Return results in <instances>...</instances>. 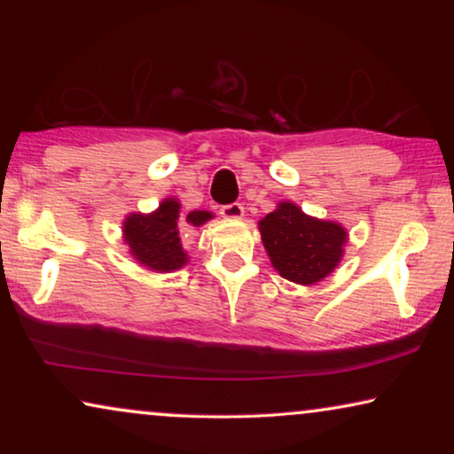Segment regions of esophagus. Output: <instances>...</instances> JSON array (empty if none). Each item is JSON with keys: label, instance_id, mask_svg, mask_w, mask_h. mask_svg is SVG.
<instances>
[{"label": "esophagus", "instance_id": "1", "mask_svg": "<svg viewBox=\"0 0 454 454\" xmlns=\"http://www.w3.org/2000/svg\"><path fill=\"white\" fill-rule=\"evenodd\" d=\"M219 213L223 219L235 221V219H241V216H244V207H241L239 202H231V204H225V207H221Z\"/></svg>", "mask_w": 454, "mask_h": 454}]
</instances>
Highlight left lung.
<instances>
[{
	"label": "left lung",
	"instance_id": "obj_1",
	"mask_svg": "<svg viewBox=\"0 0 454 454\" xmlns=\"http://www.w3.org/2000/svg\"><path fill=\"white\" fill-rule=\"evenodd\" d=\"M258 225L272 266L294 283L322 281L343 256L345 229L337 223L312 219L291 202L278 204Z\"/></svg>",
	"mask_w": 454,
	"mask_h": 454
}]
</instances>
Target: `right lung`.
I'll return each instance as SVG.
<instances>
[{"instance_id":"obj_1","label":"right lung","mask_w":454,"mask_h":454,"mask_svg":"<svg viewBox=\"0 0 454 454\" xmlns=\"http://www.w3.org/2000/svg\"><path fill=\"white\" fill-rule=\"evenodd\" d=\"M210 216L213 215L207 210H192L185 216V223L192 227H200ZM177 221L179 202L176 198H167L160 202L159 210L153 215H129L123 223V235L134 258L153 270L169 272L182 269L188 256L179 241Z\"/></svg>"}]
</instances>
